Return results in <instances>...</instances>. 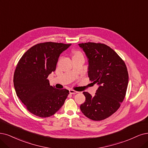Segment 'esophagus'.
I'll return each instance as SVG.
<instances>
[{
    "label": "esophagus",
    "mask_w": 148,
    "mask_h": 148,
    "mask_svg": "<svg viewBox=\"0 0 148 148\" xmlns=\"http://www.w3.org/2000/svg\"><path fill=\"white\" fill-rule=\"evenodd\" d=\"M77 91H76L75 90H69V93L71 94V95H74V94H76L77 93Z\"/></svg>",
    "instance_id": "obj_1"
}]
</instances>
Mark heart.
<instances>
[{
  "instance_id": "heart-1",
  "label": "heart",
  "mask_w": 148,
  "mask_h": 148,
  "mask_svg": "<svg viewBox=\"0 0 148 148\" xmlns=\"http://www.w3.org/2000/svg\"><path fill=\"white\" fill-rule=\"evenodd\" d=\"M76 55H82V53L79 51H75L74 53V56H76Z\"/></svg>"
}]
</instances>
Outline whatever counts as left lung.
Masks as SVG:
<instances>
[{
  "instance_id": "obj_1",
  "label": "left lung",
  "mask_w": 148,
  "mask_h": 148,
  "mask_svg": "<svg viewBox=\"0 0 148 148\" xmlns=\"http://www.w3.org/2000/svg\"><path fill=\"white\" fill-rule=\"evenodd\" d=\"M88 59L90 80L99 87L95 95L84 92L85 102L80 105L85 116L94 121L110 116L123 102L129 82L128 71L124 62L116 52L104 44H79Z\"/></svg>"
}]
</instances>
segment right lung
<instances>
[{"label":"right lung","instance_id":"add662e5","mask_svg":"<svg viewBox=\"0 0 148 148\" xmlns=\"http://www.w3.org/2000/svg\"><path fill=\"white\" fill-rule=\"evenodd\" d=\"M71 44L46 42L30 47L16 68L13 82L19 99L31 113L51 116L64 104L69 91L51 86L49 75L56 69L60 55Z\"/></svg>","mask_w":148,"mask_h":148}]
</instances>
